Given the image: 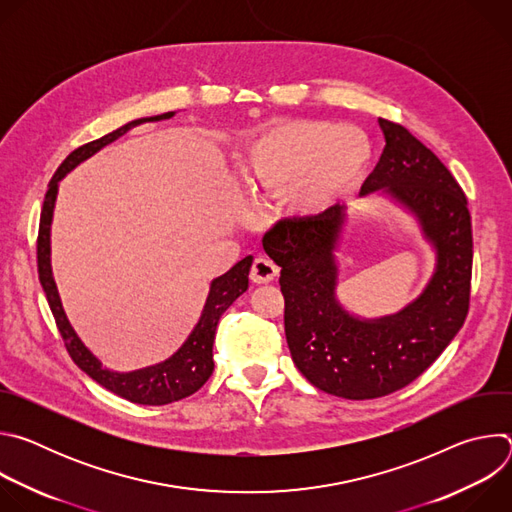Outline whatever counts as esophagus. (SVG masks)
I'll return each mask as SVG.
<instances>
[{
  "instance_id": "esophagus-1",
  "label": "esophagus",
  "mask_w": 512,
  "mask_h": 512,
  "mask_svg": "<svg viewBox=\"0 0 512 512\" xmlns=\"http://www.w3.org/2000/svg\"><path fill=\"white\" fill-rule=\"evenodd\" d=\"M275 275H277V267L265 257H257L249 271V277L253 283H269L275 279Z\"/></svg>"
}]
</instances>
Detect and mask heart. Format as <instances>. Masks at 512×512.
Instances as JSON below:
<instances>
[{"mask_svg": "<svg viewBox=\"0 0 512 512\" xmlns=\"http://www.w3.org/2000/svg\"><path fill=\"white\" fill-rule=\"evenodd\" d=\"M373 143L356 127L324 119H283L243 145L241 180L255 194L281 196L300 221H324L369 176Z\"/></svg>", "mask_w": 512, "mask_h": 512, "instance_id": "obj_1", "label": "heart"}]
</instances>
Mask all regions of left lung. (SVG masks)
I'll return each mask as SVG.
<instances>
[{"mask_svg": "<svg viewBox=\"0 0 512 512\" xmlns=\"http://www.w3.org/2000/svg\"><path fill=\"white\" fill-rule=\"evenodd\" d=\"M385 150L360 194L383 192L403 206L435 251L421 294L391 316L360 318L338 296V251L350 214L283 221L263 237L281 267L285 338L298 371L342 399H377L415 381L462 328L472 277L468 200L450 170L403 125L379 119Z\"/></svg>", "mask_w": 512, "mask_h": 512, "instance_id": "1", "label": "left lung"}]
</instances>
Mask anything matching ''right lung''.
<instances>
[{
	"label": "right lung",
	"instance_id": "right-lung-1",
	"mask_svg": "<svg viewBox=\"0 0 512 512\" xmlns=\"http://www.w3.org/2000/svg\"><path fill=\"white\" fill-rule=\"evenodd\" d=\"M176 113H162L154 117H141L133 119L119 129L103 135L101 139H95L91 143L81 145L79 150L72 152L56 170L48 184V192L44 196L42 214H40V231H38V277L42 283L44 294L48 298L52 316L56 320V326L60 330V336L64 340V346L75 360L77 367L87 373L93 381H97L107 391L139 405H168L174 401H180L192 393H196L212 375L214 371V360H212V344L216 334V324L221 316L227 312V308L243 296L249 287V269L253 263V257L247 255L239 263H235L227 273L221 277H214L210 281L208 296L200 314L198 324L186 338V342L166 360L152 364V367H145L131 373H117L107 367L103 362L85 346V342L79 338L75 328L70 326L66 312L60 302L58 287L52 275V263H50V227H52V214L58 194L60 180L75 170L79 164L95 156L105 145L113 143L121 135H125L129 129L143 125V123H154L172 119Z\"/></svg>",
	"mask_w": 512,
	"mask_h": 512
}]
</instances>
